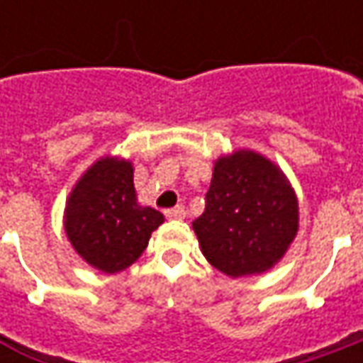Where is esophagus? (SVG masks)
<instances>
[{"mask_svg": "<svg viewBox=\"0 0 363 363\" xmlns=\"http://www.w3.org/2000/svg\"><path fill=\"white\" fill-rule=\"evenodd\" d=\"M165 216L174 218V220H182V218H186V208L184 206H175L172 210H165Z\"/></svg>", "mask_w": 363, "mask_h": 363, "instance_id": "obj_1", "label": "esophagus"}]
</instances>
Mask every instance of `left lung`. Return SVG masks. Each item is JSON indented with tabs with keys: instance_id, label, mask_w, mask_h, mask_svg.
<instances>
[{
	"instance_id": "8db88e82",
	"label": "left lung",
	"mask_w": 363,
	"mask_h": 363,
	"mask_svg": "<svg viewBox=\"0 0 363 363\" xmlns=\"http://www.w3.org/2000/svg\"><path fill=\"white\" fill-rule=\"evenodd\" d=\"M297 224V198L283 172L255 151H236L218 160L194 230L208 262L236 279L269 271Z\"/></svg>"
}]
</instances>
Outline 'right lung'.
Masks as SVG:
<instances>
[{"instance_id":"obj_1","label":"right lung","mask_w":363,"mask_h":363,"mask_svg":"<svg viewBox=\"0 0 363 363\" xmlns=\"http://www.w3.org/2000/svg\"><path fill=\"white\" fill-rule=\"evenodd\" d=\"M163 214L137 203L129 161H96L72 189L64 228L80 257L103 272L131 267L147 248Z\"/></svg>"}]
</instances>
